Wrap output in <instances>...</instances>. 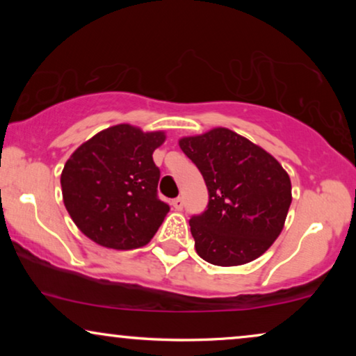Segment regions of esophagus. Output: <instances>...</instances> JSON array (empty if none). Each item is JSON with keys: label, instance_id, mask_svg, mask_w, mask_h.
<instances>
[{"label": "esophagus", "instance_id": "obj_1", "mask_svg": "<svg viewBox=\"0 0 356 356\" xmlns=\"http://www.w3.org/2000/svg\"><path fill=\"white\" fill-rule=\"evenodd\" d=\"M172 206H173L175 211H181L183 206H184L183 197H177V199H173V201H172Z\"/></svg>", "mask_w": 356, "mask_h": 356}]
</instances>
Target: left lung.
<instances>
[{"label":"left lung","instance_id":"obj_1","mask_svg":"<svg viewBox=\"0 0 356 356\" xmlns=\"http://www.w3.org/2000/svg\"><path fill=\"white\" fill-rule=\"evenodd\" d=\"M201 172L207 209L189 220L194 248L213 266H243L257 259L284 230L291 181L264 149L227 128L179 139Z\"/></svg>","mask_w":356,"mask_h":356}]
</instances>
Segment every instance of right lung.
Wrapping results in <instances>:
<instances>
[{
	"label": "right lung",
	"mask_w": 356,
	"mask_h": 356,
	"mask_svg": "<svg viewBox=\"0 0 356 356\" xmlns=\"http://www.w3.org/2000/svg\"><path fill=\"white\" fill-rule=\"evenodd\" d=\"M163 131L116 124L81 144L61 172L63 202L72 222L97 245L136 250L152 240L170 211L157 196L154 150Z\"/></svg>",
	"instance_id": "obj_1"
}]
</instances>
